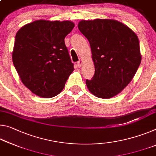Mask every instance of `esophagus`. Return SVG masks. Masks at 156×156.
Masks as SVG:
<instances>
[{
  "label": "esophagus",
  "instance_id": "1",
  "mask_svg": "<svg viewBox=\"0 0 156 156\" xmlns=\"http://www.w3.org/2000/svg\"><path fill=\"white\" fill-rule=\"evenodd\" d=\"M82 64H83V62H82V60H79L78 62H77V65H78V66H81V65H82Z\"/></svg>",
  "mask_w": 156,
  "mask_h": 156
}]
</instances>
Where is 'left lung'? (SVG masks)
<instances>
[{"instance_id": "left-lung-1", "label": "left lung", "mask_w": 156, "mask_h": 156, "mask_svg": "<svg viewBox=\"0 0 156 156\" xmlns=\"http://www.w3.org/2000/svg\"><path fill=\"white\" fill-rule=\"evenodd\" d=\"M78 27L90 42L95 68L86 80L88 90L96 97L112 98L130 83L141 63L137 34L115 19L81 20Z\"/></svg>"}]
</instances>
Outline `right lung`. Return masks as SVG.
<instances>
[{"instance_id": "1", "label": "right lung", "mask_w": 156, "mask_h": 156, "mask_svg": "<svg viewBox=\"0 0 156 156\" xmlns=\"http://www.w3.org/2000/svg\"><path fill=\"white\" fill-rule=\"evenodd\" d=\"M74 26L71 21L37 20L16 33L12 61L21 82L37 96L59 94L74 70L65 43Z\"/></svg>"}]
</instances>
